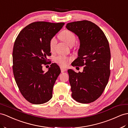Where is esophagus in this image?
I'll use <instances>...</instances> for the list:
<instances>
[{
    "instance_id": "esophagus-1",
    "label": "esophagus",
    "mask_w": 128,
    "mask_h": 128,
    "mask_svg": "<svg viewBox=\"0 0 128 128\" xmlns=\"http://www.w3.org/2000/svg\"><path fill=\"white\" fill-rule=\"evenodd\" d=\"M60 70H61L62 72H64L66 71V68H65L61 67V68H60Z\"/></svg>"
}]
</instances>
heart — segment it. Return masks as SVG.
<instances>
[{
	"mask_svg": "<svg viewBox=\"0 0 128 128\" xmlns=\"http://www.w3.org/2000/svg\"><path fill=\"white\" fill-rule=\"evenodd\" d=\"M60 38L64 41L66 43L70 46H72L76 42V36L72 32L68 30H64L60 34ZM57 44V39L55 37H52L50 41V48L51 51H54L56 45ZM70 58L64 56L60 55L56 57L55 61L57 64L60 66H65L68 64L70 61Z\"/></svg>",
	"mask_w": 128,
	"mask_h": 128,
	"instance_id": "b5f03b06",
	"label": "heart"
}]
</instances>
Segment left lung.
<instances>
[{
    "mask_svg": "<svg viewBox=\"0 0 128 128\" xmlns=\"http://www.w3.org/2000/svg\"><path fill=\"white\" fill-rule=\"evenodd\" d=\"M68 30L79 38L78 57L72 66H84L82 72L68 70L72 97L81 103L93 102L102 94L110 77L111 54L109 42L97 25L88 20L68 23Z\"/></svg>",
    "mask_w": 128,
    "mask_h": 128,
    "instance_id": "obj_1",
    "label": "left lung"
}]
</instances>
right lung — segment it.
Returning <instances> with one entry per match:
<instances>
[{
    "mask_svg": "<svg viewBox=\"0 0 128 128\" xmlns=\"http://www.w3.org/2000/svg\"><path fill=\"white\" fill-rule=\"evenodd\" d=\"M64 22H32L25 27L16 38L13 49V72L20 92L29 102L40 104L52 97L53 87L60 69L52 63L46 72L42 64H48L51 56L50 41L60 30Z\"/></svg>",
    "mask_w": 128,
    "mask_h": 128,
    "instance_id": "obj_1",
    "label": "right lung"
}]
</instances>
